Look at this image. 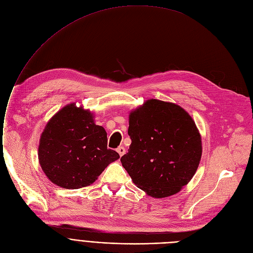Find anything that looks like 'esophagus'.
<instances>
[{
    "instance_id": "1",
    "label": "esophagus",
    "mask_w": 253,
    "mask_h": 253,
    "mask_svg": "<svg viewBox=\"0 0 253 253\" xmlns=\"http://www.w3.org/2000/svg\"><path fill=\"white\" fill-rule=\"evenodd\" d=\"M116 151H118V153L120 154L121 157L123 156V155H125V153H126V149H125L124 147H119L118 150H116Z\"/></svg>"
}]
</instances>
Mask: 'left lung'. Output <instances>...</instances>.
I'll use <instances>...</instances> for the list:
<instances>
[{
    "mask_svg": "<svg viewBox=\"0 0 253 253\" xmlns=\"http://www.w3.org/2000/svg\"><path fill=\"white\" fill-rule=\"evenodd\" d=\"M127 132L131 144L121 161L148 196H173L191 180L202 158V137L182 107L147 100L129 112Z\"/></svg>",
    "mask_w": 253,
    "mask_h": 253,
    "instance_id": "obj_1",
    "label": "left lung"
}]
</instances>
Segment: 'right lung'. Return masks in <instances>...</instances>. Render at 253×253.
<instances>
[{
  "mask_svg": "<svg viewBox=\"0 0 253 253\" xmlns=\"http://www.w3.org/2000/svg\"><path fill=\"white\" fill-rule=\"evenodd\" d=\"M119 158V153L107 149V133L94 123L93 112L76 103L48 121L38 146V161L46 177L68 189L92 184Z\"/></svg>",
  "mask_w": 253,
  "mask_h": 253,
  "instance_id": "obj_1",
  "label": "right lung"
}]
</instances>
